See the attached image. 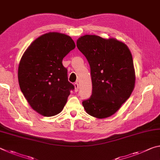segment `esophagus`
Returning a JSON list of instances; mask_svg holds the SVG:
<instances>
[{
	"label": "esophagus",
	"mask_w": 160,
	"mask_h": 160,
	"mask_svg": "<svg viewBox=\"0 0 160 160\" xmlns=\"http://www.w3.org/2000/svg\"><path fill=\"white\" fill-rule=\"evenodd\" d=\"M74 87H75V92H78V89H79V85H78V82L74 83Z\"/></svg>",
	"instance_id": "1"
}]
</instances>
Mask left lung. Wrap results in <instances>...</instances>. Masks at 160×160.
<instances>
[{
	"label": "left lung",
	"mask_w": 160,
	"mask_h": 160,
	"mask_svg": "<svg viewBox=\"0 0 160 160\" xmlns=\"http://www.w3.org/2000/svg\"><path fill=\"white\" fill-rule=\"evenodd\" d=\"M77 47L90 66L92 94L82 102L86 112L105 118L120 109L133 91L135 72L131 51L115 38L86 34L77 40Z\"/></svg>",
	"instance_id": "1"
}]
</instances>
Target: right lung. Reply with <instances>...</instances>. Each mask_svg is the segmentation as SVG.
I'll list each match as a JSON object with an SVG mask.
<instances>
[{
	"label": "right lung",
	"mask_w": 160,
	"mask_h": 160,
	"mask_svg": "<svg viewBox=\"0 0 160 160\" xmlns=\"http://www.w3.org/2000/svg\"><path fill=\"white\" fill-rule=\"evenodd\" d=\"M75 44L68 35L48 32L38 37L23 53L18 66V82L27 101L44 116L60 113L74 86L68 80L62 61Z\"/></svg>",
	"instance_id": "obj_1"
}]
</instances>
